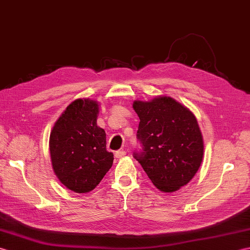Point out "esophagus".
<instances>
[{
  "label": "esophagus",
  "instance_id": "1",
  "mask_svg": "<svg viewBox=\"0 0 250 250\" xmlns=\"http://www.w3.org/2000/svg\"><path fill=\"white\" fill-rule=\"evenodd\" d=\"M125 154H126V152L124 151V150H123V151H116L115 156H116V158H117V159H123V158H125Z\"/></svg>",
  "mask_w": 250,
  "mask_h": 250
}]
</instances>
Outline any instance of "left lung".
<instances>
[{
  "mask_svg": "<svg viewBox=\"0 0 250 250\" xmlns=\"http://www.w3.org/2000/svg\"><path fill=\"white\" fill-rule=\"evenodd\" d=\"M139 117L137 138L143 152L134 153L154 187L172 193L187 185L204 158V137L195 115L167 96L135 100Z\"/></svg>",
  "mask_w": 250,
  "mask_h": 250,
  "instance_id": "obj_1",
  "label": "left lung"
}]
</instances>
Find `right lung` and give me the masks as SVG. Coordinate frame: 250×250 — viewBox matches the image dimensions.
Wrapping results in <instances>:
<instances>
[{"label": "right lung", "mask_w": 250, "mask_h": 250, "mask_svg": "<svg viewBox=\"0 0 250 250\" xmlns=\"http://www.w3.org/2000/svg\"><path fill=\"white\" fill-rule=\"evenodd\" d=\"M99 102L77 99L66 107L51 130L52 167L62 184L74 193L94 189L113 165L106 134L97 125Z\"/></svg>", "instance_id": "1"}]
</instances>
